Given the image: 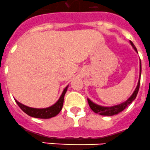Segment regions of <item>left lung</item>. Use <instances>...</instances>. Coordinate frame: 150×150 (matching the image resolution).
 I'll return each mask as SVG.
<instances>
[{"mask_svg":"<svg viewBox=\"0 0 150 150\" xmlns=\"http://www.w3.org/2000/svg\"><path fill=\"white\" fill-rule=\"evenodd\" d=\"M130 42V44L132 45V46L133 47V49L135 50L136 52H137V48L135 47L134 46V44L131 42V41H129ZM139 68H140V70H139V73H140V75H141V62H140V65H139ZM140 75H139V81H138V84H137V86L136 88L135 91H134V92L133 93L131 96L129 97V98L127 100H126L125 102L122 103L120 104H118V105H116V106H113V107H102L100 106V105H98V104H94L93 103L91 100H89L88 98V102L89 106H90L91 109L94 112V113H96V114H100V115H104V116H113L115 115V114H119L120 112H121L122 110H124L125 108H127L128 107L129 104H131L133 102V100L136 98V97L137 95V93L139 91V85H140Z\"/></svg>","mask_w":150,"mask_h":150,"instance_id":"8db88e82","label":"left lung"}]
</instances>
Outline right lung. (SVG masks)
<instances>
[{"label": "right lung", "mask_w": 150, "mask_h": 150, "mask_svg": "<svg viewBox=\"0 0 150 150\" xmlns=\"http://www.w3.org/2000/svg\"><path fill=\"white\" fill-rule=\"evenodd\" d=\"M67 89L68 86L64 89L63 92H62V94L60 96L59 99L58 100L57 102L55 104H53L52 106L50 107V108H41V109L30 108V107L25 106L23 104H21L17 100H16L17 104H18V106L21 108V110L24 112V113H26V114H28L29 116H30V117L36 118H42V119H49V118L53 117L56 116L61 111L62 106H63L64 97H65V94L66 93Z\"/></svg>", "instance_id": "add662e5"}]
</instances>
